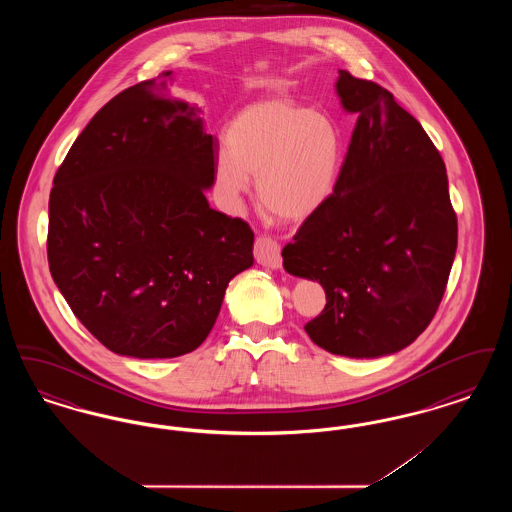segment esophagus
Listing matches in <instances>:
<instances>
[{"mask_svg": "<svg viewBox=\"0 0 512 512\" xmlns=\"http://www.w3.org/2000/svg\"><path fill=\"white\" fill-rule=\"evenodd\" d=\"M255 259L261 267L274 268V270L282 267L280 245L267 236H259L255 242Z\"/></svg>", "mask_w": 512, "mask_h": 512, "instance_id": "34e87169", "label": "esophagus"}]
</instances>
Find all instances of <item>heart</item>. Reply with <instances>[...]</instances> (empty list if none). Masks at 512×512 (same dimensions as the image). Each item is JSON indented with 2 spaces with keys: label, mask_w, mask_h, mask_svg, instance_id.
Here are the masks:
<instances>
[{
  "label": "heart",
  "mask_w": 512,
  "mask_h": 512,
  "mask_svg": "<svg viewBox=\"0 0 512 512\" xmlns=\"http://www.w3.org/2000/svg\"><path fill=\"white\" fill-rule=\"evenodd\" d=\"M215 159V180L236 207L255 174L259 201L282 219L303 220L334 194L343 167V134L328 115L290 101L244 109L226 130Z\"/></svg>",
  "instance_id": "heart-1"
}]
</instances>
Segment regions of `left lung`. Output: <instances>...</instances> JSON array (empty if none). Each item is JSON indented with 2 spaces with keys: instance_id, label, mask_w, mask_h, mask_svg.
Masks as SVG:
<instances>
[{
  "instance_id": "1",
  "label": "left lung",
  "mask_w": 512,
  "mask_h": 512,
  "mask_svg": "<svg viewBox=\"0 0 512 512\" xmlns=\"http://www.w3.org/2000/svg\"><path fill=\"white\" fill-rule=\"evenodd\" d=\"M336 94L357 122L334 194L282 251L318 282L324 311L305 332L349 359L411 345L438 311L457 251V217L438 149L388 90L340 71Z\"/></svg>"
}]
</instances>
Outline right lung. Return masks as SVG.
<instances>
[{
  "instance_id": "obj_1",
  "label": "right lung",
  "mask_w": 512,
  "mask_h": 512,
  "mask_svg": "<svg viewBox=\"0 0 512 512\" xmlns=\"http://www.w3.org/2000/svg\"><path fill=\"white\" fill-rule=\"evenodd\" d=\"M163 80L105 103L49 194L48 263L88 332L134 359H172L209 336L253 232L211 209L217 140Z\"/></svg>"
}]
</instances>
